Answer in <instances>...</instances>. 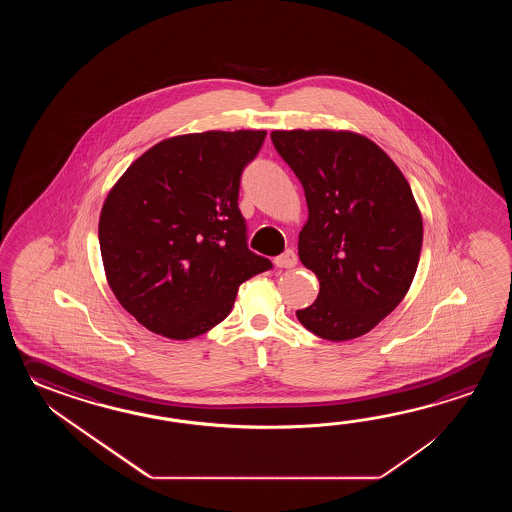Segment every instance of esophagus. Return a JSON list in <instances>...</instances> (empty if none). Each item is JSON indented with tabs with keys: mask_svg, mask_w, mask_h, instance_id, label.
I'll return each instance as SVG.
<instances>
[{
	"mask_svg": "<svg viewBox=\"0 0 512 512\" xmlns=\"http://www.w3.org/2000/svg\"><path fill=\"white\" fill-rule=\"evenodd\" d=\"M274 265L278 267V269H291L296 265V254L291 249H287V251L280 254L278 258H274Z\"/></svg>",
	"mask_w": 512,
	"mask_h": 512,
	"instance_id": "1",
	"label": "esophagus"
}]
</instances>
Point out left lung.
Masks as SVG:
<instances>
[{"mask_svg":"<svg viewBox=\"0 0 512 512\" xmlns=\"http://www.w3.org/2000/svg\"><path fill=\"white\" fill-rule=\"evenodd\" d=\"M272 144L304 186L309 216L298 256L320 282L296 311L316 337H362L401 304L414 282L423 218L397 164L348 130H274Z\"/></svg>","mask_w":512,"mask_h":512,"instance_id":"left-lung-1","label":"left lung"}]
</instances>
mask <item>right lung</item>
Returning <instances> with one entry per match:
<instances>
[{"label":"right lung","mask_w":512,"mask_h":512,"mask_svg":"<svg viewBox=\"0 0 512 512\" xmlns=\"http://www.w3.org/2000/svg\"><path fill=\"white\" fill-rule=\"evenodd\" d=\"M265 130L203 131L157 142L120 175L98 219L106 280L161 337L188 340L223 322L243 282L271 261L247 249L243 168Z\"/></svg>","instance_id":"add662e5"}]
</instances>
